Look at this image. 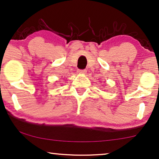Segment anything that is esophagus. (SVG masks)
<instances>
[{
  "label": "esophagus",
  "instance_id": "obj_1",
  "mask_svg": "<svg viewBox=\"0 0 159 159\" xmlns=\"http://www.w3.org/2000/svg\"><path fill=\"white\" fill-rule=\"evenodd\" d=\"M77 72L80 74V75H84V74H86L87 71L85 69H80V70H78Z\"/></svg>",
  "mask_w": 159,
  "mask_h": 159
}]
</instances>
